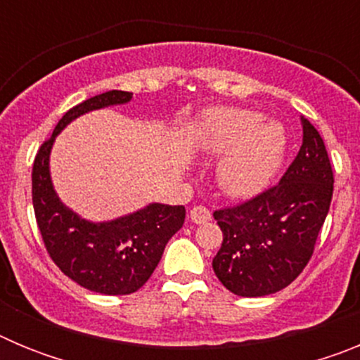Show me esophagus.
<instances>
[{
	"mask_svg": "<svg viewBox=\"0 0 360 360\" xmlns=\"http://www.w3.org/2000/svg\"><path fill=\"white\" fill-rule=\"evenodd\" d=\"M189 216L191 221H195V224H207L209 219H211V212L203 207V205H196V207L191 209Z\"/></svg>",
	"mask_w": 360,
	"mask_h": 360,
	"instance_id": "obj_1",
	"label": "esophagus"
}]
</instances>
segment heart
Returning a JSON list of instances; mask_svg holds the SVG:
<instances>
[{"label":"heart","instance_id":"obj_1","mask_svg":"<svg viewBox=\"0 0 360 360\" xmlns=\"http://www.w3.org/2000/svg\"><path fill=\"white\" fill-rule=\"evenodd\" d=\"M196 146L221 155L216 167L219 187L231 196L247 198L272 180L287 151V133L274 120L247 108H214L203 113Z\"/></svg>","mask_w":360,"mask_h":360}]
</instances>
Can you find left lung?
Returning a JSON list of instances; mask_svg holds the SVG:
<instances>
[{
	"instance_id": "left-lung-1",
	"label": "left lung",
	"mask_w": 360,
	"mask_h": 360,
	"mask_svg": "<svg viewBox=\"0 0 360 360\" xmlns=\"http://www.w3.org/2000/svg\"><path fill=\"white\" fill-rule=\"evenodd\" d=\"M303 144L278 186L249 202L214 211L224 241L212 259L216 278L241 297L288 287L310 262L330 211L333 171L324 142L304 117Z\"/></svg>"
}]
</instances>
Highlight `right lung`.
Returning a JSON list of instances; mask_svg holds the SVG:
<instances>
[{
  "mask_svg": "<svg viewBox=\"0 0 360 360\" xmlns=\"http://www.w3.org/2000/svg\"><path fill=\"white\" fill-rule=\"evenodd\" d=\"M131 97V91L111 90L66 111L32 167L34 212L50 257L72 281L106 295L133 294L151 278L167 241L182 229L186 207L149 203L110 221H88L57 196L50 178V151L72 120L88 111L126 104Z\"/></svg>",
  "mask_w": 360,
  "mask_h": 360,
  "instance_id": "obj_1",
  "label": "right lung"
}]
</instances>
